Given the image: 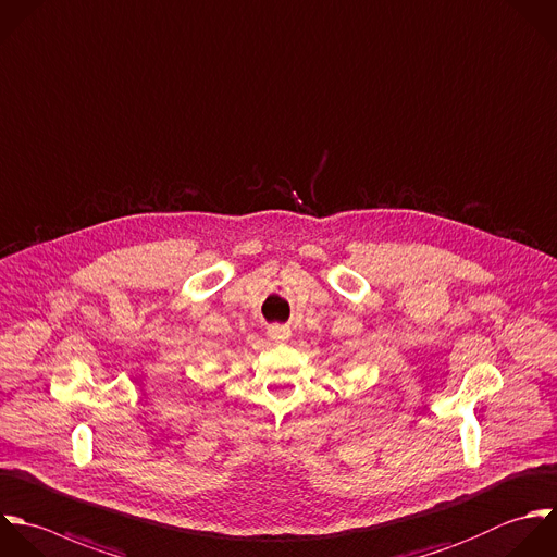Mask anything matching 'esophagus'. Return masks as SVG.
<instances>
[{"instance_id": "esophagus-1", "label": "esophagus", "mask_w": 557, "mask_h": 557, "mask_svg": "<svg viewBox=\"0 0 557 557\" xmlns=\"http://www.w3.org/2000/svg\"><path fill=\"white\" fill-rule=\"evenodd\" d=\"M269 336L275 343H286L290 338V327L288 325H280V323L269 325Z\"/></svg>"}]
</instances>
